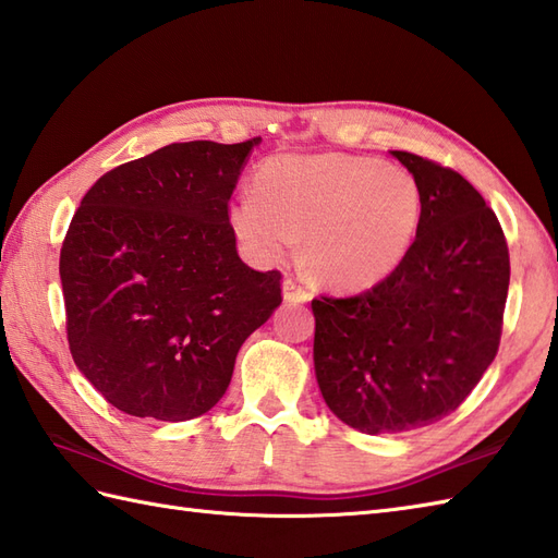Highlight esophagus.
Wrapping results in <instances>:
<instances>
[{"mask_svg":"<svg viewBox=\"0 0 558 558\" xmlns=\"http://www.w3.org/2000/svg\"><path fill=\"white\" fill-rule=\"evenodd\" d=\"M283 301L307 303V301H311V291H307L301 281L283 279Z\"/></svg>","mask_w":558,"mask_h":558,"instance_id":"34e87169","label":"esophagus"}]
</instances>
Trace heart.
<instances>
[{"mask_svg":"<svg viewBox=\"0 0 558 558\" xmlns=\"http://www.w3.org/2000/svg\"><path fill=\"white\" fill-rule=\"evenodd\" d=\"M255 191L229 225L259 263H279L305 236L307 269L333 289H369L401 267L423 195L411 171L343 153L281 155L255 171Z\"/></svg>","mask_w":558,"mask_h":558,"instance_id":"obj_1","label":"heart"}]
</instances>
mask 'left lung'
Listing matches in <instances>:
<instances>
[{
  "label": "left lung",
  "mask_w": 558,
  "mask_h": 558,
  "mask_svg": "<svg viewBox=\"0 0 558 558\" xmlns=\"http://www.w3.org/2000/svg\"><path fill=\"white\" fill-rule=\"evenodd\" d=\"M423 195L401 267L357 295H319L315 375L329 411L365 435L437 423L499 351L511 263L497 215L458 171L391 150Z\"/></svg>",
  "instance_id": "8db88e82"
}]
</instances>
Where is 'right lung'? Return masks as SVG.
I'll use <instances>...</instances> for the list:
<instances>
[{
    "instance_id": "1",
    "label": "right lung",
    "mask_w": 558,
    "mask_h": 558,
    "mask_svg": "<svg viewBox=\"0 0 558 558\" xmlns=\"http://www.w3.org/2000/svg\"><path fill=\"white\" fill-rule=\"evenodd\" d=\"M259 138L171 143L85 193L59 255L73 363L119 411L181 423L225 396L281 303L236 251L229 201Z\"/></svg>"
}]
</instances>
